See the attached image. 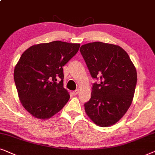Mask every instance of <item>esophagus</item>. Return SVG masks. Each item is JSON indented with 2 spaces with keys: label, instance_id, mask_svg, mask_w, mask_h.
Returning <instances> with one entry per match:
<instances>
[{
  "label": "esophagus",
  "instance_id": "obj_1",
  "mask_svg": "<svg viewBox=\"0 0 155 155\" xmlns=\"http://www.w3.org/2000/svg\"><path fill=\"white\" fill-rule=\"evenodd\" d=\"M79 89H76V90H75L73 92V94H74V95H77L78 94H79Z\"/></svg>",
  "mask_w": 155,
  "mask_h": 155
}]
</instances>
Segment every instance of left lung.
Masks as SVG:
<instances>
[{"label": "left lung", "instance_id": "obj_1", "mask_svg": "<svg viewBox=\"0 0 155 155\" xmlns=\"http://www.w3.org/2000/svg\"><path fill=\"white\" fill-rule=\"evenodd\" d=\"M91 75L100 80L93 84L91 97L84 104L86 113L101 127L122 118L133 101L137 71L127 53L118 45L90 42L80 48Z\"/></svg>", "mask_w": 155, "mask_h": 155}]
</instances>
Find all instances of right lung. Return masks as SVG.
Wrapping results in <instances>:
<instances>
[{
  "instance_id": "right-lung-1",
  "label": "right lung",
  "mask_w": 155,
  "mask_h": 155,
  "mask_svg": "<svg viewBox=\"0 0 155 155\" xmlns=\"http://www.w3.org/2000/svg\"><path fill=\"white\" fill-rule=\"evenodd\" d=\"M79 47L77 43L54 41L32 45L22 53L14 69V81L22 106L32 116L50 118L68 102L70 96L63 87L62 67Z\"/></svg>"
}]
</instances>
